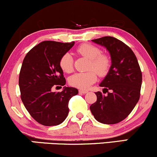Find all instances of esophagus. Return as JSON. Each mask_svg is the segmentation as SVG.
<instances>
[{
  "mask_svg": "<svg viewBox=\"0 0 157 157\" xmlns=\"http://www.w3.org/2000/svg\"><path fill=\"white\" fill-rule=\"evenodd\" d=\"M79 92H80V94H86V93H88V91H86V90L80 89L79 90Z\"/></svg>",
  "mask_w": 157,
  "mask_h": 157,
  "instance_id": "1",
  "label": "esophagus"
}]
</instances>
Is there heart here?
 I'll return each mask as SVG.
<instances>
[{"label": "heart", "mask_w": 157, "mask_h": 157, "mask_svg": "<svg viewBox=\"0 0 157 157\" xmlns=\"http://www.w3.org/2000/svg\"><path fill=\"white\" fill-rule=\"evenodd\" d=\"M77 53L89 59V69H94L99 75H105L110 68V60L106 55H101L100 48L89 44H84L77 48ZM61 69L66 73L73 70V58L71 54L66 53L60 60ZM93 70L86 72L76 73L69 77V83L78 89H88L97 80V75Z\"/></svg>", "instance_id": "heart-1"}]
</instances>
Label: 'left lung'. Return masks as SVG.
Instances as JSON below:
<instances>
[{
	"label": "left lung",
	"mask_w": 157,
	"mask_h": 157,
	"mask_svg": "<svg viewBox=\"0 0 157 157\" xmlns=\"http://www.w3.org/2000/svg\"><path fill=\"white\" fill-rule=\"evenodd\" d=\"M91 41L108 50L111 66L100 83L108 95L95 92L97 102L90 110L101 123H118L130 114L140 99L142 80L140 65L131 48L120 40L106 36Z\"/></svg>",
	"instance_id": "1"
}]
</instances>
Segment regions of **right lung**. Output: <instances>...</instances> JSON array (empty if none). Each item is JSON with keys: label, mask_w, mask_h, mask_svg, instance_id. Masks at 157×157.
Instances as JSON below:
<instances>
[{"label": "right lung", "mask_w": 157, "mask_h": 157, "mask_svg": "<svg viewBox=\"0 0 157 157\" xmlns=\"http://www.w3.org/2000/svg\"><path fill=\"white\" fill-rule=\"evenodd\" d=\"M74 45V42L43 41L32 48L23 61L19 75L21 100L30 115L41 125L62 123L68 116V101L78 94L77 89L66 86L61 92L52 91L53 86L66 85L60 60Z\"/></svg>", "instance_id": "add662e5"}]
</instances>
